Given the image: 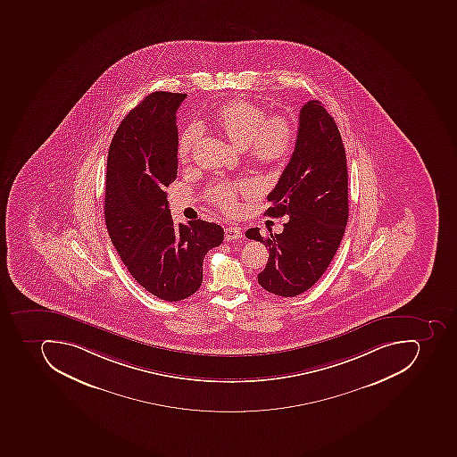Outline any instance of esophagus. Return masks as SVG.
I'll list each match as a JSON object with an SVG mask.
<instances>
[{
	"instance_id": "34e87169",
	"label": "esophagus",
	"mask_w": 457,
	"mask_h": 457,
	"mask_svg": "<svg viewBox=\"0 0 457 457\" xmlns=\"http://www.w3.org/2000/svg\"><path fill=\"white\" fill-rule=\"evenodd\" d=\"M242 237V229L237 225H229L225 228V241H235Z\"/></svg>"
}]
</instances>
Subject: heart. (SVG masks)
I'll use <instances>...</instances> for the list:
<instances>
[{
  "mask_svg": "<svg viewBox=\"0 0 457 457\" xmlns=\"http://www.w3.org/2000/svg\"><path fill=\"white\" fill-rule=\"evenodd\" d=\"M216 124L239 148H245L252 160L273 163L287 156L294 144V128L287 118L268 117L261 106L248 101H232L216 113ZM204 134L199 122L185 128L179 138V154L187 156ZM248 181H220L209 187V198L227 212L237 208L239 192L249 191Z\"/></svg>",
  "mask_w": 457,
  "mask_h": 457,
  "instance_id": "1",
  "label": "heart"
}]
</instances>
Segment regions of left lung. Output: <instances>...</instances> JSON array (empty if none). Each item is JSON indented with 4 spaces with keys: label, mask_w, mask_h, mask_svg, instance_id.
I'll return each instance as SVG.
<instances>
[{
    "label": "left lung",
    "mask_w": 457,
    "mask_h": 457,
    "mask_svg": "<svg viewBox=\"0 0 457 457\" xmlns=\"http://www.w3.org/2000/svg\"><path fill=\"white\" fill-rule=\"evenodd\" d=\"M268 201L266 215H287L289 220L282 234L266 239L259 228L246 230V237L270 248L258 282L270 294L297 296L328 270L349 215L344 142L337 122L319 101L302 106L294 154Z\"/></svg>",
    "instance_id": "1"
}]
</instances>
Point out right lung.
Returning <instances> with one entry per match:
<instances>
[{
  "label": "right lung",
  "mask_w": 457,
  "mask_h": 457,
  "mask_svg": "<svg viewBox=\"0 0 457 457\" xmlns=\"http://www.w3.org/2000/svg\"><path fill=\"white\" fill-rule=\"evenodd\" d=\"M187 94L156 91L122 120L106 161L105 223L137 282L162 301L187 299L223 229L206 220L175 225L165 187L177 179V111Z\"/></svg>",
  "instance_id": "add662e5"
}]
</instances>
